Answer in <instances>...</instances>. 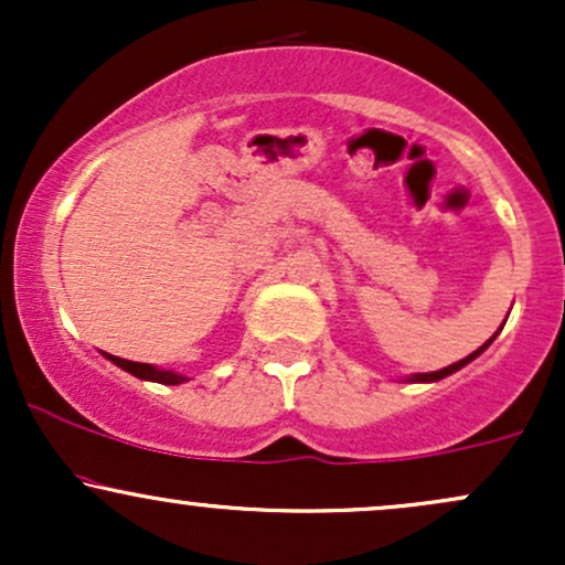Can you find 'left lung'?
Segmentation results:
<instances>
[{
    "label": "left lung",
    "instance_id": "obj_1",
    "mask_svg": "<svg viewBox=\"0 0 565 565\" xmlns=\"http://www.w3.org/2000/svg\"><path fill=\"white\" fill-rule=\"evenodd\" d=\"M497 337V334H494ZM494 337H491V340H486L481 348L478 350H472V353L468 355V359H462V361H457V364H451V366H446V369H438V372H425V374H412V377H408L406 382H438V380H444V377H449V374H454V372H459V369L462 366H468L472 359H478V355L483 353L486 348L491 345V342H494Z\"/></svg>",
    "mask_w": 565,
    "mask_h": 565
}]
</instances>
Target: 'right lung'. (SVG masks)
I'll return each instance as SVG.
<instances>
[{
	"label": "right lung",
	"instance_id": "right-lung-1",
	"mask_svg": "<svg viewBox=\"0 0 565 565\" xmlns=\"http://www.w3.org/2000/svg\"><path fill=\"white\" fill-rule=\"evenodd\" d=\"M108 361L116 366H121L125 372L132 374V377H140V380H148V382H161V385H180V382H185L188 377L178 372H170V369H159L153 364H138V361H127V359H119V355H111V353H103Z\"/></svg>",
	"mask_w": 565,
	"mask_h": 565
}]
</instances>
